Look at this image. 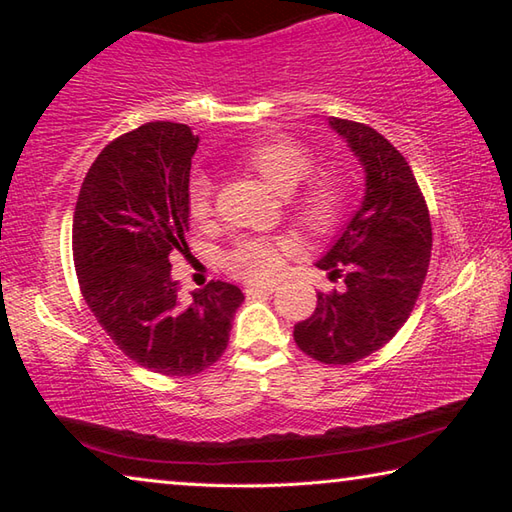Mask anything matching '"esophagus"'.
Wrapping results in <instances>:
<instances>
[{
    "label": "esophagus",
    "mask_w": 512,
    "mask_h": 512,
    "mask_svg": "<svg viewBox=\"0 0 512 512\" xmlns=\"http://www.w3.org/2000/svg\"><path fill=\"white\" fill-rule=\"evenodd\" d=\"M273 284H257V287H246V296H266V293H273Z\"/></svg>",
    "instance_id": "obj_1"
}]
</instances>
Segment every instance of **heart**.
Listing matches in <instances>:
<instances>
[{
    "label": "heart",
    "mask_w": 512,
    "mask_h": 512,
    "mask_svg": "<svg viewBox=\"0 0 512 512\" xmlns=\"http://www.w3.org/2000/svg\"><path fill=\"white\" fill-rule=\"evenodd\" d=\"M241 164L257 173L264 183L280 194H291L314 169L311 153L287 137H273L248 146ZM307 178V177H306ZM308 179V178H307ZM212 180L198 173L187 189V210L192 219L203 221L212 212ZM343 207V185L332 173H314L302 189L293 194L291 210L296 221L309 232H327L339 219ZM289 241L284 239H241L225 257L228 271L246 282H268L282 268Z\"/></svg>",
    "instance_id": "1"
}]
</instances>
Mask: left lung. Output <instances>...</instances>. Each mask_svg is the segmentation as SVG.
<instances>
[{"mask_svg": "<svg viewBox=\"0 0 512 512\" xmlns=\"http://www.w3.org/2000/svg\"><path fill=\"white\" fill-rule=\"evenodd\" d=\"M327 124L359 160L366 187L359 210L316 262L345 287L318 293L293 339L311 359L350 366L384 348L411 316L429 268L431 221L409 162L384 135L348 119Z\"/></svg>", "mask_w": 512, "mask_h": 512, "instance_id": "obj_1", "label": "left lung"}]
</instances>
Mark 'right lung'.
<instances>
[{
    "label": "right lung",
    "mask_w": 512,
    "mask_h": 512,
    "mask_svg": "<svg viewBox=\"0 0 512 512\" xmlns=\"http://www.w3.org/2000/svg\"><path fill=\"white\" fill-rule=\"evenodd\" d=\"M198 135L151 121L99 153L74 210L72 248L85 302L137 366L196 375L228 348L239 287L212 280L183 300L171 257L185 253L187 189Z\"/></svg>",
    "instance_id": "obj_1"
}]
</instances>
